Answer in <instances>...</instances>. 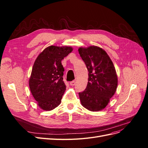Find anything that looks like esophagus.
<instances>
[{
  "mask_svg": "<svg viewBox=\"0 0 148 148\" xmlns=\"http://www.w3.org/2000/svg\"><path fill=\"white\" fill-rule=\"evenodd\" d=\"M75 83H76L75 81V80H73V81H72V82H71L70 83V84L71 85V86H74V85L75 84Z\"/></svg>",
  "mask_w": 148,
  "mask_h": 148,
  "instance_id": "esophagus-1",
  "label": "esophagus"
}]
</instances>
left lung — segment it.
<instances>
[{
    "mask_svg": "<svg viewBox=\"0 0 148 148\" xmlns=\"http://www.w3.org/2000/svg\"><path fill=\"white\" fill-rule=\"evenodd\" d=\"M78 52L89 71L86 88L79 92L82 106L91 111L104 109L117 86L114 65L105 51L97 46L80 47Z\"/></svg>",
    "mask_w": 148,
    "mask_h": 148,
    "instance_id": "left-lung-1",
    "label": "left lung"
}]
</instances>
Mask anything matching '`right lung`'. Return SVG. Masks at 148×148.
Instances as JSON below:
<instances>
[{
    "mask_svg": "<svg viewBox=\"0 0 148 148\" xmlns=\"http://www.w3.org/2000/svg\"><path fill=\"white\" fill-rule=\"evenodd\" d=\"M72 51L71 47L51 46L34 62L29 86L38 106L44 110H52L60 104L66 89L61 61Z\"/></svg>",
    "mask_w": 148,
    "mask_h": 148,
    "instance_id": "1",
    "label": "right lung"
}]
</instances>
